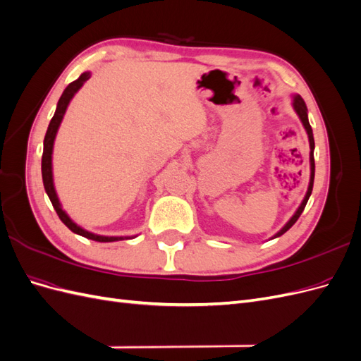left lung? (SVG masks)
I'll use <instances>...</instances> for the list:
<instances>
[{
    "mask_svg": "<svg viewBox=\"0 0 361 361\" xmlns=\"http://www.w3.org/2000/svg\"><path fill=\"white\" fill-rule=\"evenodd\" d=\"M292 105H293V110L297 111V114L300 116L301 122H302V126L305 128V130H307V135H309V143H310V182H309L307 192H305V197H304V200L301 202V204H300V207L297 209V212L293 214V216H292L290 220L285 224V227H283L280 232H277V233L274 235V238L281 236L283 233L288 232L289 228H290L295 223H297V220L300 218V215H301V214H302V211H304L305 204H307V200H309L310 194H312V190H313V180H314V157H313L314 140H313V130H312V126H310V123H309V117H307V106H305V102L302 101V97H301L300 94H295V96H293V102H292Z\"/></svg>",
    "mask_w": 361,
    "mask_h": 361,
    "instance_id": "1",
    "label": "left lung"
}]
</instances>
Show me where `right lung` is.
Instances as JSON below:
<instances>
[{
  "label": "right lung",
  "mask_w": 361,
  "mask_h": 361,
  "mask_svg": "<svg viewBox=\"0 0 361 361\" xmlns=\"http://www.w3.org/2000/svg\"><path fill=\"white\" fill-rule=\"evenodd\" d=\"M90 78V72H84L81 73V76L78 80H75L73 82H71L66 89H64L61 97L59 99L57 104V110L54 113V117L51 118L48 130H47V135L45 140H43V155H42V179H43V187H45V191L48 194V197L54 206V209H56L57 215L60 216V220L66 224L71 231L76 235H81L87 239H93V241L97 243H114V241H122V239H129V236H102V235H96L92 232H87L84 231L82 227H80L78 224H75L69 215L61 209V204L60 200L57 197V192L56 188H54V179H52V147H54V140H56L57 135V130L59 126L63 120L64 113L68 110V105L71 102V99L73 97V94L78 92L82 84Z\"/></svg>",
  "instance_id": "add662e5"
}]
</instances>
